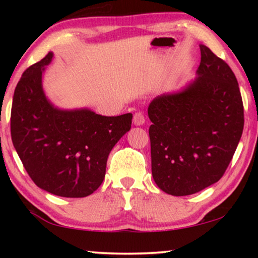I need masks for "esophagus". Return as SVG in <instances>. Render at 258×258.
<instances>
[{
  "label": "esophagus",
  "instance_id": "1",
  "mask_svg": "<svg viewBox=\"0 0 258 258\" xmlns=\"http://www.w3.org/2000/svg\"><path fill=\"white\" fill-rule=\"evenodd\" d=\"M134 124L135 125H142L144 124V122H146V117H144V115L142 114L141 111H137L134 114Z\"/></svg>",
  "mask_w": 258,
  "mask_h": 258
}]
</instances>
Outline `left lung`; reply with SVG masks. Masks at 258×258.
Wrapping results in <instances>:
<instances>
[{"instance_id": "obj_1", "label": "left lung", "mask_w": 258, "mask_h": 258, "mask_svg": "<svg viewBox=\"0 0 258 258\" xmlns=\"http://www.w3.org/2000/svg\"><path fill=\"white\" fill-rule=\"evenodd\" d=\"M200 48L195 81L154 98L148 108L151 172L158 188L172 196L192 195L220 181L244 126L235 74L209 48Z\"/></svg>"}]
</instances>
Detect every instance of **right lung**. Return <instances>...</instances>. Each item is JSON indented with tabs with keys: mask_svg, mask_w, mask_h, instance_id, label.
Returning a JSON list of instances; mask_svg holds the SVG:
<instances>
[{
	"mask_svg": "<svg viewBox=\"0 0 258 258\" xmlns=\"http://www.w3.org/2000/svg\"><path fill=\"white\" fill-rule=\"evenodd\" d=\"M48 52L30 66L14 93L10 133L35 184L62 197H86L103 182L109 154L132 128L133 114L102 116L89 109L62 110L42 88Z\"/></svg>",
	"mask_w": 258,
	"mask_h": 258,
	"instance_id": "1",
	"label": "right lung"
}]
</instances>
